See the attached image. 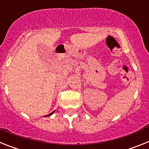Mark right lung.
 <instances>
[{
  "mask_svg": "<svg viewBox=\"0 0 149 149\" xmlns=\"http://www.w3.org/2000/svg\"><path fill=\"white\" fill-rule=\"evenodd\" d=\"M54 113V112L53 113H50V114H48V115H47V116H51V115H52V114Z\"/></svg>",
  "mask_w": 149,
  "mask_h": 149,
  "instance_id": "obj_1",
  "label": "right lung"
}]
</instances>
